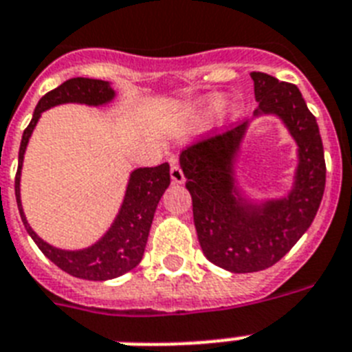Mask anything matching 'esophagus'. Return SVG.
Here are the masks:
<instances>
[{
    "label": "esophagus",
    "instance_id": "34e87169",
    "mask_svg": "<svg viewBox=\"0 0 352 352\" xmlns=\"http://www.w3.org/2000/svg\"><path fill=\"white\" fill-rule=\"evenodd\" d=\"M170 162H171V168H170L171 182H173V184H182L186 179H184V173H182L181 166H179V162H177V159H171Z\"/></svg>",
    "mask_w": 352,
    "mask_h": 352
}]
</instances>
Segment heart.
<instances>
[{"label": "heart", "instance_id": "obj_1", "mask_svg": "<svg viewBox=\"0 0 352 352\" xmlns=\"http://www.w3.org/2000/svg\"><path fill=\"white\" fill-rule=\"evenodd\" d=\"M222 102H224V97L221 94H211V96H206L202 99H199V101L193 102L191 111L199 119L210 117L211 113H215L221 107L226 116H236L239 113V107H236L235 102H226V104H222Z\"/></svg>", "mask_w": 352, "mask_h": 352}]
</instances>
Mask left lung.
Wrapping results in <instances>:
<instances>
[{
  "label": "left lung",
  "instance_id": "8db88e82",
  "mask_svg": "<svg viewBox=\"0 0 352 352\" xmlns=\"http://www.w3.org/2000/svg\"><path fill=\"white\" fill-rule=\"evenodd\" d=\"M258 108L253 119L275 116L296 142V170L287 195L253 201L236 181V159L251 121L191 144L179 157L193 202L202 253L231 273L276 264L315 221L325 190L324 144L296 85L251 72Z\"/></svg>",
  "mask_w": 352,
  "mask_h": 352
}]
</instances>
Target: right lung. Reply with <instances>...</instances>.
<instances>
[{"label":"right lung","mask_w":352,"mask_h":352,"mask_svg":"<svg viewBox=\"0 0 352 352\" xmlns=\"http://www.w3.org/2000/svg\"><path fill=\"white\" fill-rule=\"evenodd\" d=\"M116 99V90L108 81L88 79V77H74L68 79L52 92L45 94L39 99L34 110L32 121L23 131L21 146L18 157V173H16V201H18L19 215L25 224V230L43 255L52 260L57 267L67 271L68 275L85 280H110L131 271L144 255L151 222L155 215L157 204L162 193L170 186V164H159L155 168H137L130 173L124 199L119 208L108 231L88 248L82 250H61L45 242L36 231L30 228L21 206V168L25 159V150L28 139L32 137L39 117L45 110L57 104L79 102L88 107H102Z\"/></svg>","instance_id":"add662e5"}]
</instances>
